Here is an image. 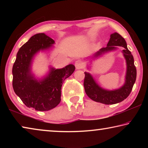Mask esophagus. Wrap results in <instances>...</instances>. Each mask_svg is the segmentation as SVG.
<instances>
[{"mask_svg":"<svg viewBox=\"0 0 148 148\" xmlns=\"http://www.w3.org/2000/svg\"><path fill=\"white\" fill-rule=\"evenodd\" d=\"M75 66H76V69H81L84 67V62L79 60H77L75 62Z\"/></svg>","mask_w":148,"mask_h":148,"instance_id":"34e87169","label":"esophagus"}]
</instances>
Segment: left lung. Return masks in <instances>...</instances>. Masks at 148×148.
Here are the masks:
<instances>
[{
	"instance_id": "8db88e82",
	"label": "left lung",
	"mask_w": 148,
	"mask_h": 148,
	"mask_svg": "<svg viewBox=\"0 0 148 148\" xmlns=\"http://www.w3.org/2000/svg\"><path fill=\"white\" fill-rule=\"evenodd\" d=\"M116 46H122L124 57L127 62V74L125 83L121 88L114 91H107L100 87L94 81L91 74L84 72V89L90 99L95 102L105 104H114L127 99L131 93L136 78V69L134 64V58L131 52L127 48L125 40L119 34L115 33L110 35V38L107 46L102 47L95 55L97 57L104 52L111 51L116 48Z\"/></svg>"
}]
</instances>
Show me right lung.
Instances as JSON below:
<instances>
[{
    "label": "right lung",
    "mask_w": 148,
    "mask_h": 148,
    "mask_svg": "<svg viewBox=\"0 0 148 148\" xmlns=\"http://www.w3.org/2000/svg\"><path fill=\"white\" fill-rule=\"evenodd\" d=\"M54 42L44 33L34 34L20 47L12 69L14 92L27 107L38 111H47L59 104L62 83L75 71L74 65L69 64L61 69H51L42 81L34 79L30 71L32 57Z\"/></svg>",
    "instance_id": "1"
}]
</instances>
